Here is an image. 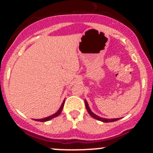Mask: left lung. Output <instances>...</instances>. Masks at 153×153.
Instances as JSON below:
<instances>
[{"mask_svg":"<svg viewBox=\"0 0 153 153\" xmlns=\"http://www.w3.org/2000/svg\"><path fill=\"white\" fill-rule=\"evenodd\" d=\"M85 107H86V109L88 111V112L89 114H90L91 117H93V118L97 119V120H99V121H101V122H106L107 123V122H115V121H117V120H119V119H120L119 118H118V119H104V118H101V117H98L97 115H96L95 114H94L92 111H91L86 101H85Z\"/></svg>","mask_w":153,"mask_h":153,"instance_id":"1","label":"left lung"}]
</instances>
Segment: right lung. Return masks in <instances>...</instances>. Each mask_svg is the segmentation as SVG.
Wrapping results in <instances>:
<instances>
[{"mask_svg": "<svg viewBox=\"0 0 153 153\" xmlns=\"http://www.w3.org/2000/svg\"><path fill=\"white\" fill-rule=\"evenodd\" d=\"M64 103H65V101L62 102V105H61V107H60V108H59V109L56 112V113L54 114L51 115V116H50V117H47V118H44V119H35V120L38 121V122H47V121L50 120V119H53V118H54V117H57V116H59V114H60L61 112H62L63 106H64Z\"/></svg>", "mask_w": 153, "mask_h": 153, "instance_id": "obj_1", "label": "right lung"}]
</instances>
